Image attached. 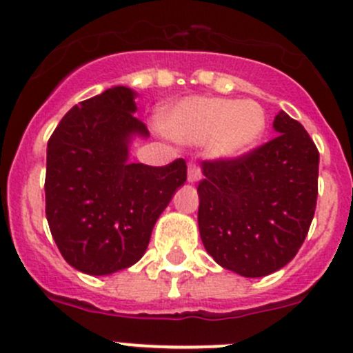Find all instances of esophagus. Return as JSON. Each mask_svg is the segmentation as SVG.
I'll list each match as a JSON object with an SVG mask.
<instances>
[{"mask_svg":"<svg viewBox=\"0 0 353 353\" xmlns=\"http://www.w3.org/2000/svg\"><path fill=\"white\" fill-rule=\"evenodd\" d=\"M201 177V170L200 167L196 165V163H190V167H188V183H198Z\"/></svg>","mask_w":353,"mask_h":353,"instance_id":"esophagus-1","label":"esophagus"}]
</instances>
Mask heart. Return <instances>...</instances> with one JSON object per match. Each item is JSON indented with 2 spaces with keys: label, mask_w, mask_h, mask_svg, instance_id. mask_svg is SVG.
I'll use <instances>...</instances> for the list:
<instances>
[{
  "label": "heart",
  "mask_w": 353,
  "mask_h": 353,
  "mask_svg": "<svg viewBox=\"0 0 353 353\" xmlns=\"http://www.w3.org/2000/svg\"><path fill=\"white\" fill-rule=\"evenodd\" d=\"M268 117L256 101L193 97L179 101L163 119L170 138L190 145L208 141V153L219 160L241 159L265 134Z\"/></svg>",
  "instance_id": "1"
}]
</instances>
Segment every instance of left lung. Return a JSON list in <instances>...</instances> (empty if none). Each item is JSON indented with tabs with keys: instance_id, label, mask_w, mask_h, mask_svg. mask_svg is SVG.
I'll use <instances>...</instances> for the list:
<instances>
[{
	"instance_id": "left-lung-1",
	"label": "left lung",
	"mask_w": 353,
	"mask_h": 353,
	"mask_svg": "<svg viewBox=\"0 0 353 353\" xmlns=\"http://www.w3.org/2000/svg\"><path fill=\"white\" fill-rule=\"evenodd\" d=\"M274 139L241 159L201 162L198 228L208 255L245 278L285 268L302 246L317 201L319 152L279 112Z\"/></svg>"
}]
</instances>
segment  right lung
<instances>
[{
    "instance_id": "add662e5",
    "label": "right lung",
    "mask_w": 353,
    "mask_h": 353,
    "mask_svg": "<svg viewBox=\"0 0 353 353\" xmlns=\"http://www.w3.org/2000/svg\"><path fill=\"white\" fill-rule=\"evenodd\" d=\"M136 93L115 85L65 114L48 141L46 219L58 250L77 271L108 276L134 265L153 225L186 181V162H129L134 138L150 132L134 117Z\"/></svg>"
}]
</instances>
